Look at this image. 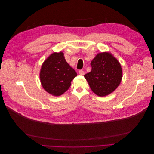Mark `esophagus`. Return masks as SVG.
I'll list each match as a JSON object with an SVG mask.
<instances>
[{
    "instance_id": "obj_1",
    "label": "esophagus",
    "mask_w": 154,
    "mask_h": 154,
    "mask_svg": "<svg viewBox=\"0 0 154 154\" xmlns=\"http://www.w3.org/2000/svg\"><path fill=\"white\" fill-rule=\"evenodd\" d=\"M79 74H80V75H84L85 72H84V71H82V70H80V71H79Z\"/></svg>"
}]
</instances>
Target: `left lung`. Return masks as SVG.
Segmentation results:
<instances>
[{"label":"left lung","instance_id":"1","mask_svg":"<svg viewBox=\"0 0 154 154\" xmlns=\"http://www.w3.org/2000/svg\"><path fill=\"white\" fill-rule=\"evenodd\" d=\"M92 70L84 75L92 92L105 96L114 92L122 79L121 64L110 53H98L91 63Z\"/></svg>","mask_w":154,"mask_h":154}]
</instances>
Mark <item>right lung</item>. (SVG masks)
<instances>
[{"label": "right lung", "mask_w": 154, "mask_h": 154, "mask_svg": "<svg viewBox=\"0 0 154 154\" xmlns=\"http://www.w3.org/2000/svg\"><path fill=\"white\" fill-rule=\"evenodd\" d=\"M76 76V72L66 62L62 52L51 54L44 62L40 72L44 90L54 96L67 91Z\"/></svg>", "instance_id": "obj_1"}]
</instances>
